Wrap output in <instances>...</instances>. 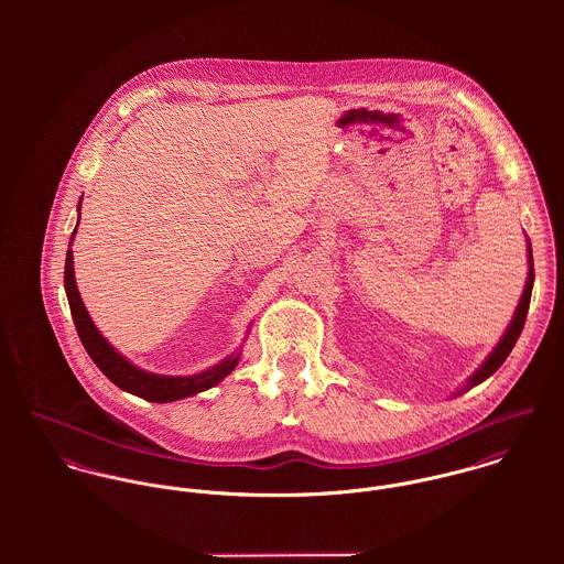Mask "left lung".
I'll list each match as a JSON object with an SVG mask.
<instances>
[{
    "mask_svg": "<svg viewBox=\"0 0 564 564\" xmlns=\"http://www.w3.org/2000/svg\"><path fill=\"white\" fill-rule=\"evenodd\" d=\"M525 251H528V278H525V286H523L521 300H519V304H517V311H514V315H512V322L508 323V327H506V332L501 334L499 343H497V345L492 347V351L484 358L482 365L467 378V382H465L452 398H458V395H463L465 391H469V389L482 384L486 378H490V376L503 365V360H506L508 354L512 351V347H514V343H517V338H519V334H521V329H523L525 317H528L530 297H532V286H534V258H532V245H530V239H528V249H525Z\"/></svg>",
    "mask_w": 564,
    "mask_h": 564,
    "instance_id": "8db88e82",
    "label": "left lung"
}]
</instances>
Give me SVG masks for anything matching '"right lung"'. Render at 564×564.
Here are the masks:
<instances>
[{
    "instance_id": "1",
    "label": "right lung",
    "mask_w": 564,
    "mask_h": 564,
    "mask_svg": "<svg viewBox=\"0 0 564 564\" xmlns=\"http://www.w3.org/2000/svg\"><path fill=\"white\" fill-rule=\"evenodd\" d=\"M80 204H78V224H80ZM78 226L72 235L69 249H67V260H65V291H67V300H69V308H72V317L76 323V329L80 334L82 345L88 351V356L93 358V362L99 367V371L112 382L117 384L121 391L132 393L141 400L148 402L166 403L177 402L191 395H197L202 391H208L213 387H217L226 376H230L239 360H241V347L237 351H232L228 358H224L221 362L193 373V376H161V373H152L145 371L141 367H137L134 362H130L121 351H117L106 338L104 334L97 329V325L90 319L84 302H82L80 291L76 284V271H74V251L72 245L76 239ZM249 334V327H247Z\"/></svg>"
}]
</instances>
